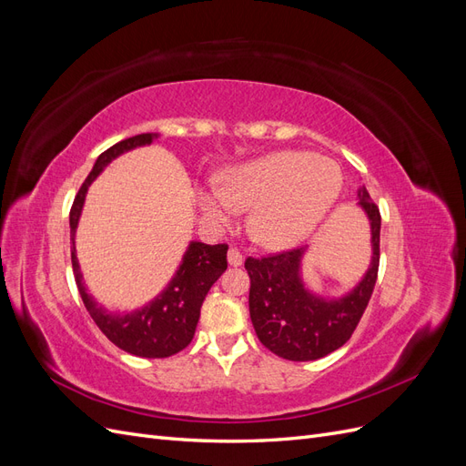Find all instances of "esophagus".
<instances>
[{"mask_svg": "<svg viewBox=\"0 0 466 466\" xmlns=\"http://www.w3.org/2000/svg\"><path fill=\"white\" fill-rule=\"evenodd\" d=\"M228 262H229V266H233V268L241 266V264H243L241 252H238L237 248H229V252H228Z\"/></svg>", "mask_w": 466, "mask_h": 466, "instance_id": "1", "label": "esophagus"}]
</instances>
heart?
Returning <instances> with one entry per match:
<instances>
[{
	"instance_id": "heart-1",
	"label": "heart",
	"mask_w": 466,
	"mask_h": 466,
	"mask_svg": "<svg viewBox=\"0 0 466 466\" xmlns=\"http://www.w3.org/2000/svg\"><path fill=\"white\" fill-rule=\"evenodd\" d=\"M342 171L311 151H276L221 173L219 188L196 192L204 219L228 228L252 209L248 233L268 250L299 245L327 218L342 190Z\"/></svg>"
}]
</instances>
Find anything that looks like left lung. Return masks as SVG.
I'll list each match as a JSON object with an SVG mask.
<instances>
[{
  "instance_id": "left-lung-1",
  "label": "left lung",
  "mask_w": 466,
  "mask_h": 466,
  "mask_svg": "<svg viewBox=\"0 0 466 466\" xmlns=\"http://www.w3.org/2000/svg\"><path fill=\"white\" fill-rule=\"evenodd\" d=\"M358 206L370 221L371 260L358 284L346 293L322 295L307 286L303 258L307 248L276 257L247 258L250 278L248 311L258 340L289 361H313L344 346L368 307L379 270V208L365 187L358 188Z\"/></svg>"
}]
</instances>
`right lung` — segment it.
I'll list each match as a JSON object with an SVG mask.
<instances>
[{"instance_id":"add662e5","label":"right lung","mask_w":466,"mask_h":466,"mask_svg":"<svg viewBox=\"0 0 466 466\" xmlns=\"http://www.w3.org/2000/svg\"><path fill=\"white\" fill-rule=\"evenodd\" d=\"M159 137V134H139L124 139V142L98 155L89 177L76 196L72 211H69L72 266L83 305H86L96 327L101 329L112 344L139 358H168L185 350L194 338L196 324L200 319V307L209 288L228 270V247L190 241L167 288L155 295L149 303L124 313L108 311L105 305L96 303L86 281H83L76 255V231L89 187L105 171V167L120 157L122 153L151 146Z\"/></svg>"}]
</instances>
